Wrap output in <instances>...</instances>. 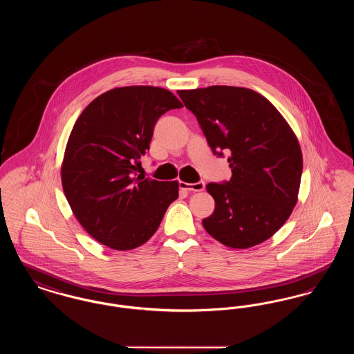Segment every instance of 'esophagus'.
<instances>
[{
    "label": "esophagus",
    "instance_id": "esophagus-1",
    "mask_svg": "<svg viewBox=\"0 0 354 354\" xmlns=\"http://www.w3.org/2000/svg\"><path fill=\"white\" fill-rule=\"evenodd\" d=\"M204 182H196V183H180V189H185L187 192H201L204 189Z\"/></svg>",
    "mask_w": 354,
    "mask_h": 354
}]
</instances>
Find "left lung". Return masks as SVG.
Returning <instances> with one entry per match:
<instances>
[{"label": "left lung", "mask_w": 354, "mask_h": 354, "mask_svg": "<svg viewBox=\"0 0 354 354\" xmlns=\"http://www.w3.org/2000/svg\"><path fill=\"white\" fill-rule=\"evenodd\" d=\"M178 94L212 152H231L232 178L207 185L215 211L203 219V227L236 250L268 240L290 216L300 189L303 153L290 126L251 88L209 86Z\"/></svg>", "instance_id": "left-lung-1"}]
</instances>
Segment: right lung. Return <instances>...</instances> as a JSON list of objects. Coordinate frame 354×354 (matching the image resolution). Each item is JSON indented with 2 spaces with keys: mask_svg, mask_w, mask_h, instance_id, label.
I'll use <instances>...</instances> for the list:
<instances>
[{
  "mask_svg": "<svg viewBox=\"0 0 354 354\" xmlns=\"http://www.w3.org/2000/svg\"><path fill=\"white\" fill-rule=\"evenodd\" d=\"M180 107L166 88L127 86L103 93L77 119L62 162V187L74 216L106 247L127 251L145 244L178 199V182L136 176V169L150 150L156 120Z\"/></svg>",
  "mask_w": 354,
  "mask_h": 354,
  "instance_id": "obj_1",
  "label": "right lung"
}]
</instances>
